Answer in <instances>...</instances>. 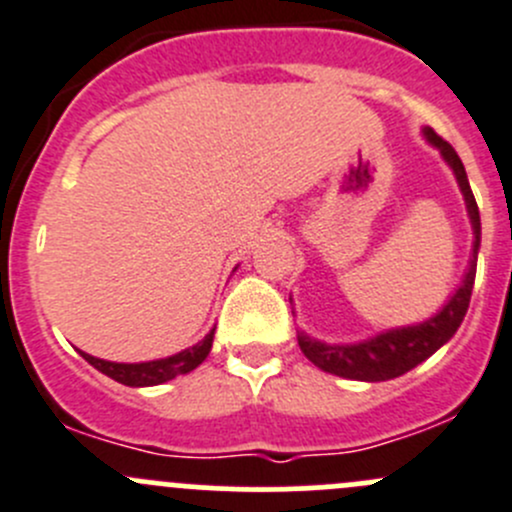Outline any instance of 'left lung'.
Wrapping results in <instances>:
<instances>
[{
  "label": "left lung",
  "instance_id": "8db88e82",
  "mask_svg": "<svg viewBox=\"0 0 512 512\" xmlns=\"http://www.w3.org/2000/svg\"><path fill=\"white\" fill-rule=\"evenodd\" d=\"M425 137L443 152L445 162L453 167L458 185L465 195V205H468L470 222H473L475 242H473V260H470V270L465 275L460 290L450 297L448 305L438 312L435 317L425 320L423 325L413 327H400V330L382 332V335L372 337V340L357 342V345H325L312 337L300 335V350L305 352L307 360L317 365L320 370L332 372V375L350 377V380H365V382H380V380H393V377L405 375L428 360L438 347H443L455 330L463 322L465 312H468L470 295H473V282H475V265H478V247H480V212L478 202H475L473 190L468 185V175L460 162L458 152L453 145L443 140L435 130H425Z\"/></svg>",
  "mask_w": 512,
  "mask_h": 512
}]
</instances>
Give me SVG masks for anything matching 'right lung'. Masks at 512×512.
Instances as JSON below:
<instances>
[{
    "label": "right lung",
    "instance_id": "right-lung-1",
    "mask_svg": "<svg viewBox=\"0 0 512 512\" xmlns=\"http://www.w3.org/2000/svg\"><path fill=\"white\" fill-rule=\"evenodd\" d=\"M212 337H215V330H212L205 340L197 342L195 347H187V350L177 352V355L165 357V360L135 362V365L99 360V357L87 355V352H82V357L89 365H94L99 372H104V375L112 377V380L122 382V385H130V388H147V385H160V382H167L172 380V377L187 375L190 370H195V367L210 355Z\"/></svg>",
    "mask_w": 512,
    "mask_h": 512
}]
</instances>
